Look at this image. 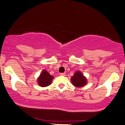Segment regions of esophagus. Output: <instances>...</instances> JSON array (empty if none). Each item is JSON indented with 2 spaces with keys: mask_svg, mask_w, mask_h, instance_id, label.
I'll list each match as a JSON object with an SVG mask.
<instances>
[{
  "mask_svg": "<svg viewBox=\"0 0 125 125\" xmlns=\"http://www.w3.org/2000/svg\"><path fill=\"white\" fill-rule=\"evenodd\" d=\"M60 75L61 76H65V75H66V73H60Z\"/></svg>",
  "mask_w": 125,
  "mask_h": 125,
  "instance_id": "1",
  "label": "esophagus"
}]
</instances>
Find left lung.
<instances>
[{"label": "left lung", "mask_w": 125, "mask_h": 125, "mask_svg": "<svg viewBox=\"0 0 125 125\" xmlns=\"http://www.w3.org/2000/svg\"><path fill=\"white\" fill-rule=\"evenodd\" d=\"M71 80L73 85L76 87H82L87 83L86 78L79 71L75 73L74 75L71 78Z\"/></svg>", "instance_id": "obj_1"}]
</instances>
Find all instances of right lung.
I'll use <instances>...</instances> for the list:
<instances>
[{
    "mask_svg": "<svg viewBox=\"0 0 125 125\" xmlns=\"http://www.w3.org/2000/svg\"><path fill=\"white\" fill-rule=\"evenodd\" d=\"M52 79L53 76L50 75L46 70H43L38 78V83L41 87H47L52 83Z\"/></svg>",
    "mask_w": 125,
    "mask_h": 125,
    "instance_id": "1",
    "label": "right lung"
}]
</instances>
